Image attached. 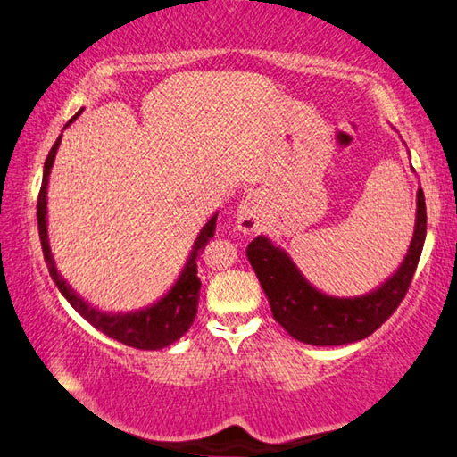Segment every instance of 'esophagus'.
<instances>
[{"label": "esophagus", "mask_w": 457, "mask_h": 457, "mask_svg": "<svg viewBox=\"0 0 457 457\" xmlns=\"http://www.w3.org/2000/svg\"><path fill=\"white\" fill-rule=\"evenodd\" d=\"M259 198L254 195H246L241 204L237 206V224L243 233H253L259 227Z\"/></svg>", "instance_id": "1"}]
</instances>
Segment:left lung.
Listing matches in <instances>:
<instances>
[{"label":"left lung","mask_w":457,"mask_h":457,"mask_svg":"<svg viewBox=\"0 0 457 457\" xmlns=\"http://www.w3.org/2000/svg\"><path fill=\"white\" fill-rule=\"evenodd\" d=\"M426 198L418 188L413 237L402 265L379 287L359 297H335L319 291L295 265L289 253L269 237L253 238L246 246V259L267 295L275 321L293 339L317 347L347 345L379 329L405 297L426 243Z\"/></svg>","instance_id":"left-lung-1"}]
</instances>
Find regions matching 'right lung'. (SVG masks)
<instances>
[{
	"instance_id": "right-lung-1",
	"label": "right lung",
	"mask_w": 457,
	"mask_h": 457,
	"mask_svg": "<svg viewBox=\"0 0 457 457\" xmlns=\"http://www.w3.org/2000/svg\"><path fill=\"white\" fill-rule=\"evenodd\" d=\"M82 110H78L74 116L70 118V122L63 126V130L74 122V120L82 114ZM62 134L50 150V154L46 158L44 164V179H42V188H39L37 196V230L39 238H42V251L47 270L54 278V283L58 285L60 293L66 297V301L74 307L79 315H82L87 323L94 325L96 329L102 331L108 337L124 343L128 347L136 349H162L172 345L174 341H179L184 333L190 329L192 321L196 317L198 309V293H200V278L196 270V257L198 251L203 249L208 238L214 237L216 228V216L214 212L206 224L200 228L195 245H192V251L188 254L187 262H184V269L180 270L176 283L168 289L162 297L152 303L148 307H142L138 311H128V313H110V311H100L94 307L92 303L79 297V295L71 289L66 283V278L60 275V270L55 269V261L50 249V238H47V182H50V172L55 160V152L60 148Z\"/></svg>"
}]
</instances>
